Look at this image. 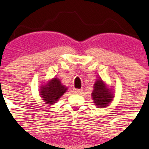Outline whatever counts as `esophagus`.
<instances>
[{
	"instance_id": "obj_1",
	"label": "esophagus",
	"mask_w": 149,
	"mask_h": 149,
	"mask_svg": "<svg viewBox=\"0 0 149 149\" xmlns=\"http://www.w3.org/2000/svg\"><path fill=\"white\" fill-rule=\"evenodd\" d=\"M82 91H83L82 88H79H79H75V89H73V92L76 93V94H80Z\"/></svg>"
}]
</instances>
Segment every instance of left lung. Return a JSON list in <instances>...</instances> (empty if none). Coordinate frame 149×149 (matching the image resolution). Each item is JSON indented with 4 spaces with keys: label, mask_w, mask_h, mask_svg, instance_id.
<instances>
[{
    "label": "left lung",
    "mask_w": 149,
    "mask_h": 149,
    "mask_svg": "<svg viewBox=\"0 0 149 149\" xmlns=\"http://www.w3.org/2000/svg\"><path fill=\"white\" fill-rule=\"evenodd\" d=\"M95 105L100 107L108 106L112 102L113 96L112 93L107 89L104 84L102 80H97L94 86V91L91 93Z\"/></svg>",
    "instance_id": "8db88e82"
}]
</instances>
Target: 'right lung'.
<instances>
[{"label":"right lung","instance_id":"right-lung-1","mask_svg":"<svg viewBox=\"0 0 149 149\" xmlns=\"http://www.w3.org/2000/svg\"><path fill=\"white\" fill-rule=\"evenodd\" d=\"M68 88L62 85L61 81L54 78L46 86L41 87V97L47 104H53L58 101Z\"/></svg>","mask_w":149,"mask_h":149}]
</instances>
